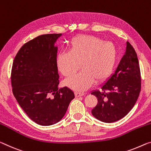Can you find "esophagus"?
<instances>
[{
    "instance_id": "34e87169",
    "label": "esophagus",
    "mask_w": 151,
    "mask_h": 151,
    "mask_svg": "<svg viewBox=\"0 0 151 151\" xmlns=\"http://www.w3.org/2000/svg\"><path fill=\"white\" fill-rule=\"evenodd\" d=\"M75 95H76V97H80V96H83V95H84V93L81 92H76Z\"/></svg>"
}]
</instances>
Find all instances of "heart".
<instances>
[{"instance_id": "b5f03b06", "label": "heart", "mask_w": 151, "mask_h": 151, "mask_svg": "<svg viewBox=\"0 0 151 151\" xmlns=\"http://www.w3.org/2000/svg\"><path fill=\"white\" fill-rule=\"evenodd\" d=\"M117 50L109 42L94 36L78 37L71 42L68 51L61 52L56 63L63 76L69 77L80 68L82 71L65 80L71 88L83 90L88 88L95 80L100 82L109 76L114 68Z\"/></svg>"}]
</instances>
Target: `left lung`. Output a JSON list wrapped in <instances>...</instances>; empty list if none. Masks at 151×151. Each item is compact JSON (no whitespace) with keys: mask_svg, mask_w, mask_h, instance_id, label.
<instances>
[{"mask_svg":"<svg viewBox=\"0 0 151 151\" xmlns=\"http://www.w3.org/2000/svg\"><path fill=\"white\" fill-rule=\"evenodd\" d=\"M141 90V75L137 54L129 42L115 73L91 92L98 100L92 114L100 121L112 123L125 117L133 108Z\"/></svg>","mask_w":151,"mask_h":151,"instance_id":"left-lung-1","label":"left lung"}]
</instances>
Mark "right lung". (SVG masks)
I'll return each mask as SVG.
<instances>
[{"instance_id": "add662e5", "label": "right lung", "mask_w": 151, "mask_h": 151, "mask_svg": "<svg viewBox=\"0 0 151 151\" xmlns=\"http://www.w3.org/2000/svg\"><path fill=\"white\" fill-rule=\"evenodd\" d=\"M61 34H44L29 40L17 53L11 69L14 96L32 121L41 126L59 122L74 93L68 87L59 89L55 42Z\"/></svg>"}]
</instances>
